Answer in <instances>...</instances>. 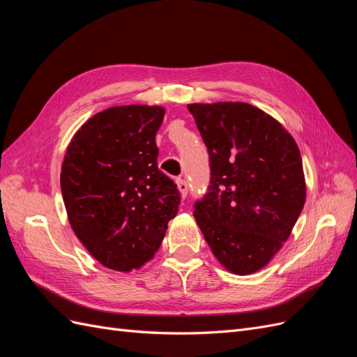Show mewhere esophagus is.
I'll return each instance as SVG.
<instances>
[{"label":"esophagus","instance_id":"34e87169","mask_svg":"<svg viewBox=\"0 0 357 357\" xmlns=\"http://www.w3.org/2000/svg\"><path fill=\"white\" fill-rule=\"evenodd\" d=\"M176 183H177V189L181 193V198H186V195H188V181L183 180V178H177Z\"/></svg>","mask_w":357,"mask_h":357}]
</instances>
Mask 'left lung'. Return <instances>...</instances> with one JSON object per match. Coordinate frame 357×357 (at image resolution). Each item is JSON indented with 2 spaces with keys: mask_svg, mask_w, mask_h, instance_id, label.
I'll list each match as a JSON object with an SVG mask.
<instances>
[{
  "mask_svg": "<svg viewBox=\"0 0 357 357\" xmlns=\"http://www.w3.org/2000/svg\"><path fill=\"white\" fill-rule=\"evenodd\" d=\"M210 156V186L193 215L228 271L264 268L305 204L299 149L274 117L245 102L189 104Z\"/></svg>",
  "mask_w": 357,
  "mask_h": 357,
  "instance_id": "8db88e82",
  "label": "left lung"
}]
</instances>
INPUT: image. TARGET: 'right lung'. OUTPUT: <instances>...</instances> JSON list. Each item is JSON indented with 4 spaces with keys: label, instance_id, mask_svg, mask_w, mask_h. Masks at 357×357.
<instances>
[{
    "label": "right lung",
    "instance_id": "obj_1",
    "mask_svg": "<svg viewBox=\"0 0 357 357\" xmlns=\"http://www.w3.org/2000/svg\"><path fill=\"white\" fill-rule=\"evenodd\" d=\"M164 107L121 105L96 113L67 147L61 190L74 234L104 266L129 273L159 250L180 204L158 168L155 137Z\"/></svg>",
    "mask_w": 357,
    "mask_h": 357
}]
</instances>
